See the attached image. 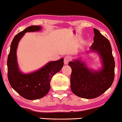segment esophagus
<instances>
[{
    "label": "esophagus",
    "mask_w": 122,
    "mask_h": 122,
    "mask_svg": "<svg viewBox=\"0 0 122 122\" xmlns=\"http://www.w3.org/2000/svg\"><path fill=\"white\" fill-rule=\"evenodd\" d=\"M71 61V57L69 56H66L64 57V64H67Z\"/></svg>",
    "instance_id": "obj_1"
}]
</instances>
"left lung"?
Returning <instances> with one entry per match:
<instances>
[{
	"label": "left lung",
	"mask_w": 122,
	"mask_h": 122,
	"mask_svg": "<svg viewBox=\"0 0 122 122\" xmlns=\"http://www.w3.org/2000/svg\"><path fill=\"white\" fill-rule=\"evenodd\" d=\"M94 42L91 50L100 55L102 59V69L92 71L78 59L68 63L71 68V91L78 97L86 99H93L103 94L111 87L114 78L115 62L111 43L98 30L94 28Z\"/></svg>",
	"instance_id": "obj_1"
}]
</instances>
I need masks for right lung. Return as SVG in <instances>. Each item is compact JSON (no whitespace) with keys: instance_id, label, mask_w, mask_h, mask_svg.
<instances>
[{"instance_id":"right-lung-1","label":"right lung","mask_w":122,"mask_h":122,"mask_svg":"<svg viewBox=\"0 0 122 122\" xmlns=\"http://www.w3.org/2000/svg\"><path fill=\"white\" fill-rule=\"evenodd\" d=\"M41 26L32 25L18 33L11 43L8 56V78L11 87L22 97L35 100L44 97L49 91L51 79L53 76L61 70L64 59L51 61L39 71L30 74H23L19 71L16 61V51L18 43L26 32L39 31Z\"/></svg>"}]
</instances>
